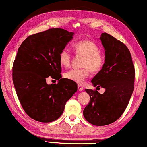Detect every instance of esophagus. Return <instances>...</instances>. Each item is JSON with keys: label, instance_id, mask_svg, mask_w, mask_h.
<instances>
[{"label": "esophagus", "instance_id": "34e87169", "mask_svg": "<svg viewBox=\"0 0 147 147\" xmlns=\"http://www.w3.org/2000/svg\"><path fill=\"white\" fill-rule=\"evenodd\" d=\"M78 91H80V92L83 91V90H84V88L82 87V86L78 85Z\"/></svg>", "mask_w": 147, "mask_h": 147}]
</instances>
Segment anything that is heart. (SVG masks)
<instances>
[{
	"label": "heart",
	"mask_w": 147,
	"mask_h": 147,
	"mask_svg": "<svg viewBox=\"0 0 147 147\" xmlns=\"http://www.w3.org/2000/svg\"><path fill=\"white\" fill-rule=\"evenodd\" d=\"M74 50L78 55L84 57L82 61V69H72L64 74V77L67 80L83 84L90 75V69L93 72L100 71L104 64V57L99 51L97 44L91 40H83L78 41L74 45ZM59 61L61 66L68 67L71 64V55L67 49H63L60 51Z\"/></svg>",
	"instance_id": "1"
}]
</instances>
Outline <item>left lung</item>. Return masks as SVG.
Segmentation results:
<instances>
[{
  "label": "left lung",
  "instance_id": "left-lung-1",
  "mask_svg": "<svg viewBox=\"0 0 147 147\" xmlns=\"http://www.w3.org/2000/svg\"><path fill=\"white\" fill-rule=\"evenodd\" d=\"M100 39L105 50V62L92 83L105 92L85 90L90 101L83 114L90 124L105 126L118 120L127 107L134 90L135 70L129 49L123 43L106 33H102Z\"/></svg>",
  "mask_w": 147,
  "mask_h": 147
}]
</instances>
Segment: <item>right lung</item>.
I'll list each match as a JSON object with an SVG mask.
<instances>
[{
    "instance_id": "right-lung-1",
    "label": "right lung",
    "mask_w": 147,
    "mask_h": 147,
    "mask_svg": "<svg viewBox=\"0 0 147 147\" xmlns=\"http://www.w3.org/2000/svg\"><path fill=\"white\" fill-rule=\"evenodd\" d=\"M74 33L50 29L31 35L18 49L13 66L17 95L27 115L41 122L58 119L66 102L77 92L78 86L61 78L59 55L73 39ZM50 75L58 83L47 84Z\"/></svg>"
}]
</instances>
